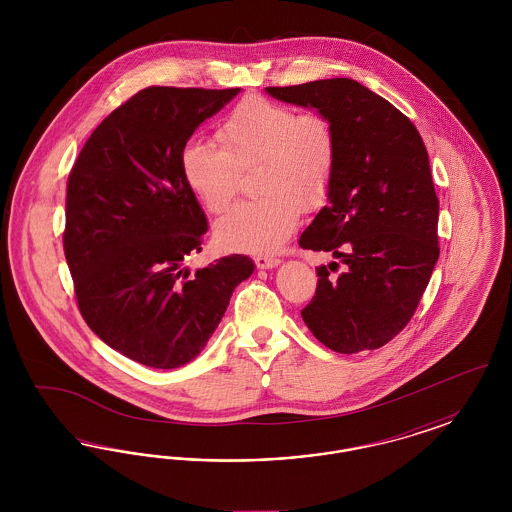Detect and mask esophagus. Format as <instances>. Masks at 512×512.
<instances>
[{"label": "esophagus", "instance_id": "obj_1", "mask_svg": "<svg viewBox=\"0 0 512 512\" xmlns=\"http://www.w3.org/2000/svg\"><path fill=\"white\" fill-rule=\"evenodd\" d=\"M253 261L259 268H274L280 265V259L274 255H255Z\"/></svg>", "mask_w": 512, "mask_h": 512}]
</instances>
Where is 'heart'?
<instances>
[{
	"label": "heart",
	"mask_w": 512,
	"mask_h": 512,
	"mask_svg": "<svg viewBox=\"0 0 512 512\" xmlns=\"http://www.w3.org/2000/svg\"><path fill=\"white\" fill-rule=\"evenodd\" d=\"M219 142L194 138L180 153L190 192L213 213H222L240 188L238 169L253 167L261 197L238 203L215 226L228 249L268 251L282 244L305 209L326 195L338 142L332 122L261 96L240 101L222 121Z\"/></svg>",
	"instance_id": "obj_1"
}]
</instances>
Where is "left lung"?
<instances>
[{
	"label": "left lung",
	"mask_w": 512,
	"mask_h": 512,
	"mask_svg": "<svg viewBox=\"0 0 512 512\" xmlns=\"http://www.w3.org/2000/svg\"><path fill=\"white\" fill-rule=\"evenodd\" d=\"M317 109L338 142L328 205L299 238L340 259L317 267V292L301 311L313 336L336 353L378 349L411 320L439 257V201L428 151L388 99L351 78L265 88Z\"/></svg>",
	"instance_id": "8db88e82"
}]
</instances>
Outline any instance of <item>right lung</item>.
I'll return each mask as SVG.
<instances>
[{
  "instance_id": "add662e5",
  "label": "right lung",
  "mask_w": 512,
  "mask_h": 512,
  "mask_svg": "<svg viewBox=\"0 0 512 512\" xmlns=\"http://www.w3.org/2000/svg\"><path fill=\"white\" fill-rule=\"evenodd\" d=\"M240 88L151 86L92 132L67 184L65 257L86 324L124 357L178 368L203 351L255 263L222 257L190 274L207 219L180 171L195 128Z\"/></svg>"
}]
</instances>
